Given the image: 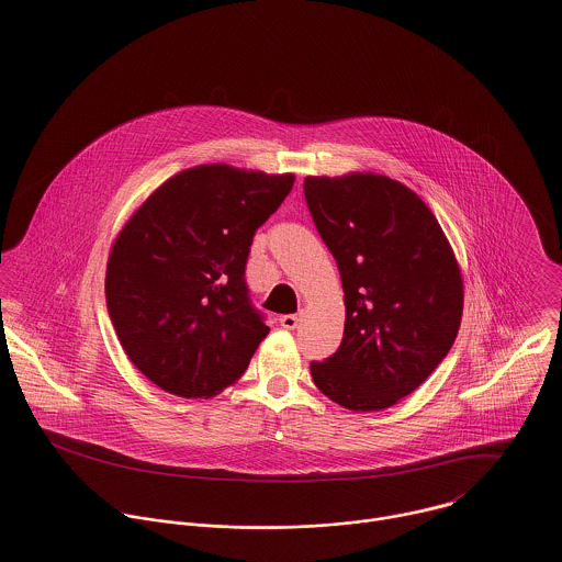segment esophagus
<instances>
[{
	"mask_svg": "<svg viewBox=\"0 0 562 562\" xmlns=\"http://www.w3.org/2000/svg\"><path fill=\"white\" fill-rule=\"evenodd\" d=\"M280 324H282V328H286V330H294L296 324H299V316H296V314H286V316L280 318Z\"/></svg>",
	"mask_w": 562,
	"mask_h": 562,
	"instance_id": "obj_1",
	"label": "esophagus"
}]
</instances>
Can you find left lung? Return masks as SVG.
<instances>
[{"mask_svg": "<svg viewBox=\"0 0 562 562\" xmlns=\"http://www.w3.org/2000/svg\"><path fill=\"white\" fill-rule=\"evenodd\" d=\"M305 202L341 273L339 349L312 362L322 394L381 411L415 392L453 348L463 284L422 198L381 175L307 177Z\"/></svg>", "mask_w": 562, "mask_h": 562, "instance_id": "left-lung-1", "label": "left lung"}]
</instances>
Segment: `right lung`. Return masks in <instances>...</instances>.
Masks as SVG:
<instances>
[{"label": "right lung", "mask_w": 562, "mask_h": 562, "mask_svg": "<svg viewBox=\"0 0 562 562\" xmlns=\"http://www.w3.org/2000/svg\"><path fill=\"white\" fill-rule=\"evenodd\" d=\"M293 175L195 166L156 189L111 248L105 299L134 367L161 390L211 398L232 385L269 333L246 261L255 232Z\"/></svg>", "instance_id": "right-lung-1"}]
</instances>
